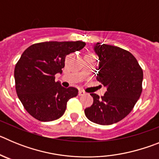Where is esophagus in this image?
<instances>
[{
  "mask_svg": "<svg viewBox=\"0 0 159 159\" xmlns=\"http://www.w3.org/2000/svg\"><path fill=\"white\" fill-rule=\"evenodd\" d=\"M86 95V92H84V91H83V90H80L79 91V95Z\"/></svg>",
  "mask_w": 159,
  "mask_h": 159,
  "instance_id": "34e87169",
  "label": "esophagus"
}]
</instances>
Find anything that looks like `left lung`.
<instances>
[{
    "label": "left lung",
    "instance_id": "obj_1",
    "mask_svg": "<svg viewBox=\"0 0 159 159\" xmlns=\"http://www.w3.org/2000/svg\"><path fill=\"white\" fill-rule=\"evenodd\" d=\"M94 49L99 60L96 79L107 87V92L100 98L95 93L90 94L93 104L84 113L93 123L111 125L124 119L139 99L143 69L135 57L121 48L97 43Z\"/></svg>",
    "mask_w": 159,
    "mask_h": 159
}]
</instances>
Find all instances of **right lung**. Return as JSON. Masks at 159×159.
Listing matches in <instances>:
<instances>
[{
	"mask_svg": "<svg viewBox=\"0 0 159 159\" xmlns=\"http://www.w3.org/2000/svg\"><path fill=\"white\" fill-rule=\"evenodd\" d=\"M85 45L79 40L41 42L24 52L15 66V86L18 98L32 117L49 122L64 115L67 101L78 95V89L62 87L55 81V75L62 73L67 55Z\"/></svg>",
	"mask_w": 159,
	"mask_h": 159,
	"instance_id": "right-lung-1",
	"label": "right lung"
}]
</instances>
